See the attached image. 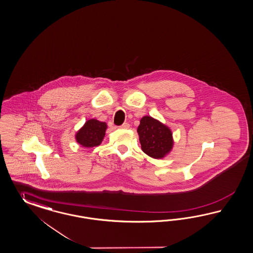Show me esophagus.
Listing matches in <instances>:
<instances>
[{"mask_svg":"<svg viewBox=\"0 0 253 253\" xmlns=\"http://www.w3.org/2000/svg\"><path fill=\"white\" fill-rule=\"evenodd\" d=\"M129 127H130V124L128 122H124L121 126V128H122V129H128Z\"/></svg>","mask_w":253,"mask_h":253,"instance_id":"34e87169","label":"esophagus"}]
</instances>
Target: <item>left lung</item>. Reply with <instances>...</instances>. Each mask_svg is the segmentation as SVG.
I'll return each instance as SVG.
<instances>
[{
  "label": "left lung",
  "instance_id": "1",
  "mask_svg": "<svg viewBox=\"0 0 253 253\" xmlns=\"http://www.w3.org/2000/svg\"><path fill=\"white\" fill-rule=\"evenodd\" d=\"M142 150L150 157L161 159L173 147L170 129L151 117H143L137 128Z\"/></svg>",
  "mask_w": 253,
  "mask_h": 253
}]
</instances>
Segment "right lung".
Segmentation results:
<instances>
[{
  "mask_svg": "<svg viewBox=\"0 0 253 253\" xmlns=\"http://www.w3.org/2000/svg\"><path fill=\"white\" fill-rule=\"evenodd\" d=\"M107 126L105 122L97 120H88L76 134L78 143L85 148L99 146L104 139Z\"/></svg>",
  "mask_w": 253,
  "mask_h": 253,
  "instance_id": "1",
  "label": "right lung"
}]
</instances>
